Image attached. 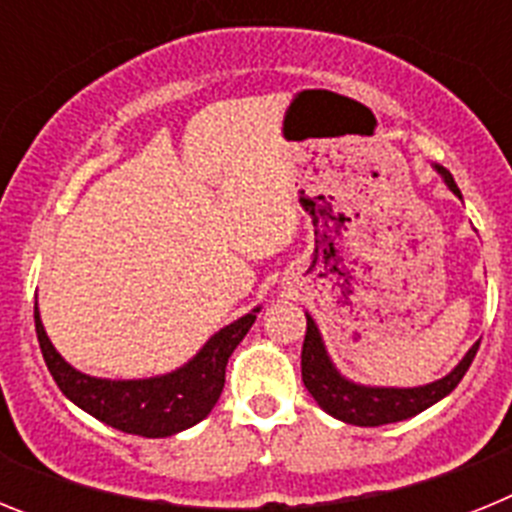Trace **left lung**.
<instances>
[{
  "label": "left lung",
  "mask_w": 512,
  "mask_h": 512,
  "mask_svg": "<svg viewBox=\"0 0 512 512\" xmlns=\"http://www.w3.org/2000/svg\"><path fill=\"white\" fill-rule=\"evenodd\" d=\"M433 169L441 174L443 184L461 200V192L456 187L454 176L438 164ZM305 318L307 333L305 343H302V382H305L307 392H310L312 400L318 402L325 413L333 415L336 420H343V423L361 425V428H377V425L400 423V420L415 418L418 413L436 405L438 400L451 395L456 384L461 382V377L467 374L469 364L474 361V354H477L479 348L477 341L446 377L436 379V382L420 384V387L361 384L354 382V379H348L333 364L318 323L312 320L310 312H305Z\"/></svg>",
  "instance_id": "8db88e82"
}]
</instances>
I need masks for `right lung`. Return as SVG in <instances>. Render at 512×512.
Returning a JSON list of instances; mask_svg holds the SVG:
<instances>
[{"label":"right lung","instance_id":"obj_1","mask_svg":"<svg viewBox=\"0 0 512 512\" xmlns=\"http://www.w3.org/2000/svg\"><path fill=\"white\" fill-rule=\"evenodd\" d=\"M259 312L261 305L230 325H223L207 338L205 346L187 364L146 379H107L79 372L58 354L45 333L38 302H35V330L48 372L56 379L58 390L76 408L122 433L169 438L187 431L212 413L223 392L230 354L246 338Z\"/></svg>","mask_w":512,"mask_h":512}]
</instances>
